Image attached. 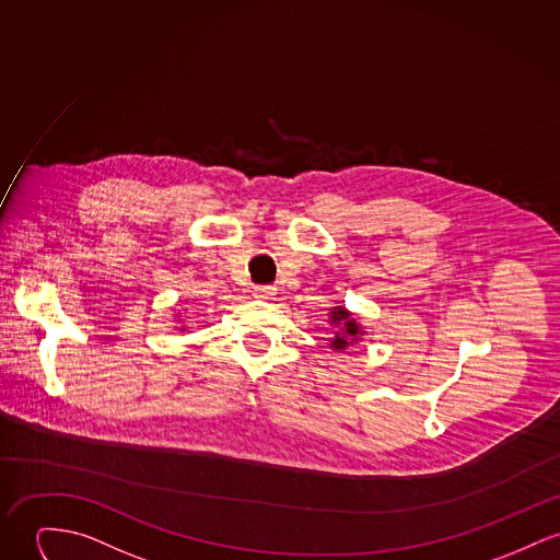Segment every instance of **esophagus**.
<instances>
[{"mask_svg":"<svg viewBox=\"0 0 560 560\" xmlns=\"http://www.w3.org/2000/svg\"><path fill=\"white\" fill-rule=\"evenodd\" d=\"M275 294H277V288H275V285H258V288L254 290V296L259 299V301H270Z\"/></svg>","mask_w":560,"mask_h":560,"instance_id":"obj_1","label":"esophagus"}]
</instances>
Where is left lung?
<instances>
[{"label": "left lung", "instance_id": "left-lung-1", "mask_svg": "<svg viewBox=\"0 0 560 560\" xmlns=\"http://www.w3.org/2000/svg\"><path fill=\"white\" fill-rule=\"evenodd\" d=\"M330 322L341 326V330L337 332V337L330 341L332 349H345L347 345L358 341V335H362V332H360V326L355 324V319L351 317V313L345 311L343 306H337V308L332 311Z\"/></svg>", "mask_w": 560, "mask_h": 560}]
</instances>
